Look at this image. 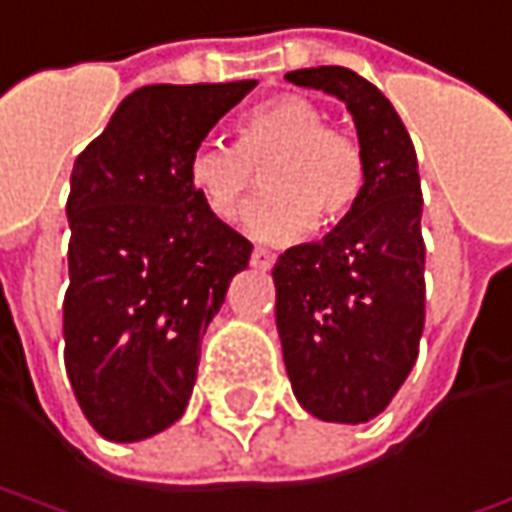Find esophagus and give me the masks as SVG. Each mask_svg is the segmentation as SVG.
<instances>
[{"label":"esophagus","instance_id":"esophagus-1","mask_svg":"<svg viewBox=\"0 0 512 512\" xmlns=\"http://www.w3.org/2000/svg\"><path fill=\"white\" fill-rule=\"evenodd\" d=\"M273 262H276V256H273L270 250H264V248H256V250H253V256H250V264H253V267H259V270H267V267H273Z\"/></svg>","mask_w":512,"mask_h":512}]
</instances>
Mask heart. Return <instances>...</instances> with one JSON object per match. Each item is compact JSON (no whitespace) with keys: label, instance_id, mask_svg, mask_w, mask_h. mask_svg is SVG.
I'll use <instances>...</instances> for the list:
<instances>
[{"label":"heart","instance_id":"obj_1","mask_svg":"<svg viewBox=\"0 0 512 512\" xmlns=\"http://www.w3.org/2000/svg\"><path fill=\"white\" fill-rule=\"evenodd\" d=\"M267 168L270 197L245 211V231L259 242H290L318 222L344 216L363 191L366 157L355 137L327 126L324 109L304 95H279L250 109L236 126V146L205 140L188 157V185L208 214L228 222Z\"/></svg>","mask_w":512,"mask_h":512}]
</instances>
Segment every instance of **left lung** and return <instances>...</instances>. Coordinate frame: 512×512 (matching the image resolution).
I'll use <instances>...</instances> for the list:
<instances>
[{
    "mask_svg": "<svg viewBox=\"0 0 512 512\" xmlns=\"http://www.w3.org/2000/svg\"><path fill=\"white\" fill-rule=\"evenodd\" d=\"M344 101L366 157L363 191L321 239L273 267L276 327L293 394L312 417L358 425L392 403L425 327L417 152L389 98L346 67L287 72Z\"/></svg>",
    "mask_w": 512,
    "mask_h": 512,
    "instance_id": "obj_1",
    "label": "left lung"
}]
</instances>
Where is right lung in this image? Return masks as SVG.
<instances>
[{
	"label": "right lung",
	"mask_w": 512,
	"mask_h": 512,
	"mask_svg": "<svg viewBox=\"0 0 512 512\" xmlns=\"http://www.w3.org/2000/svg\"><path fill=\"white\" fill-rule=\"evenodd\" d=\"M253 87H140L75 157L64 363L104 440H146L183 417L202 335L248 267L253 245L208 214L185 166Z\"/></svg>",
	"instance_id": "1"
}]
</instances>
